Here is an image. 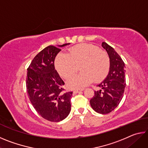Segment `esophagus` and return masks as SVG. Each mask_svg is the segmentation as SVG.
I'll return each mask as SVG.
<instances>
[{
	"mask_svg": "<svg viewBox=\"0 0 148 148\" xmlns=\"http://www.w3.org/2000/svg\"><path fill=\"white\" fill-rule=\"evenodd\" d=\"M83 91V89H80V90L76 89V90H74V93H77V92H81V91Z\"/></svg>",
	"mask_w": 148,
	"mask_h": 148,
	"instance_id": "esophagus-1",
	"label": "esophagus"
}]
</instances>
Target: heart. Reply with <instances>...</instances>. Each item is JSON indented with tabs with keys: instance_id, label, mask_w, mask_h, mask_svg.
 Wrapping results in <instances>:
<instances>
[{
	"instance_id": "b5f03b06",
	"label": "heart",
	"mask_w": 148,
	"mask_h": 148,
	"mask_svg": "<svg viewBox=\"0 0 148 148\" xmlns=\"http://www.w3.org/2000/svg\"><path fill=\"white\" fill-rule=\"evenodd\" d=\"M79 65L82 72L69 80L67 85L70 88L81 89L93 79L96 82L104 79L110 71V57L97 46L84 43L70 48L69 55L59 53L55 59L56 69L64 79L71 77Z\"/></svg>"
}]
</instances>
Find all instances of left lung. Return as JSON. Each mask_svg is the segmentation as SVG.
<instances>
[{
	"mask_svg": "<svg viewBox=\"0 0 148 148\" xmlns=\"http://www.w3.org/2000/svg\"><path fill=\"white\" fill-rule=\"evenodd\" d=\"M110 59V68L108 74L98 86L99 91H95L90 104L95 112L106 114L116 108L123 96L125 87V63L113 47L106 42L102 43Z\"/></svg>",
	"mask_w": 148,
	"mask_h": 148,
	"instance_id": "left-lung-1",
	"label": "left lung"
}]
</instances>
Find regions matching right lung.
Returning a JSON list of instances; mask_svg holds the SVG:
<instances>
[{"mask_svg":"<svg viewBox=\"0 0 148 148\" xmlns=\"http://www.w3.org/2000/svg\"><path fill=\"white\" fill-rule=\"evenodd\" d=\"M49 46L36 55L27 69V91L32 106L39 115L48 121L59 122L69 116L72 92H64V82L55 69L54 61L61 51Z\"/></svg>","mask_w":148,"mask_h":148,"instance_id":"obj_1","label":"right lung"}]
</instances>
